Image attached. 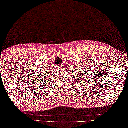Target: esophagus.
I'll return each instance as SVG.
<instances>
[{
	"instance_id": "esophagus-1",
	"label": "esophagus",
	"mask_w": 128,
	"mask_h": 128,
	"mask_svg": "<svg viewBox=\"0 0 128 128\" xmlns=\"http://www.w3.org/2000/svg\"><path fill=\"white\" fill-rule=\"evenodd\" d=\"M58 68H60V66H59V67H58Z\"/></svg>"
}]
</instances>
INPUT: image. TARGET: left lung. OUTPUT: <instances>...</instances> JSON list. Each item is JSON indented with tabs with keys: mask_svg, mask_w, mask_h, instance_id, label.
<instances>
[{
	"mask_svg": "<svg viewBox=\"0 0 128 128\" xmlns=\"http://www.w3.org/2000/svg\"><path fill=\"white\" fill-rule=\"evenodd\" d=\"M77 73H78V76H76V77H77L78 78V80H81L82 81V79H83V77H82V73H80V72L78 71V70H77ZM77 76V75H76ZM78 80V81H79Z\"/></svg>",
	"mask_w": 128,
	"mask_h": 128,
	"instance_id": "8db88e82",
	"label": "left lung"
}]
</instances>
